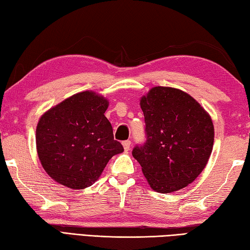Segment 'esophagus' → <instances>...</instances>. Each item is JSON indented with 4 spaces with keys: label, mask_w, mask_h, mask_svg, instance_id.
Wrapping results in <instances>:
<instances>
[{
    "label": "esophagus",
    "mask_w": 250,
    "mask_h": 250,
    "mask_svg": "<svg viewBox=\"0 0 250 250\" xmlns=\"http://www.w3.org/2000/svg\"><path fill=\"white\" fill-rule=\"evenodd\" d=\"M122 145H124L125 151H129L130 146H131V141L130 140H125V141H124V142H122Z\"/></svg>",
    "instance_id": "esophagus-1"
}]
</instances>
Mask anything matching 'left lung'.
Segmentation results:
<instances>
[{"instance_id":"1","label":"left lung","mask_w":250,"mask_h":250,"mask_svg":"<svg viewBox=\"0 0 250 250\" xmlns=\"http://www.w3.org/2000/svg\"><path fill=\"white\" fill-rule=\"evenodd\" d=\"M145 142L132 155L153 190L169 193L201 174L214 142L211 117L183 90L156 86L141 98Z\"/></svg>"}]
</instances>
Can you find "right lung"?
I'll return each mask as SVG.
<instances>
[{"instance_id": "right-lung-1", "label": "right lung", "mask_w": 250, "mask_h": 250, "mask_svg": "<svg viewBox=\"0 0 250 250\" xmlns=\"http://www.w3.org/2000/svg\"><path fill=\"white\" fill-rule=\"evenodd\" d=\"M107 99L82 92L48 110L38 122L36 144L43 169L71 189L92 186L110 158L124 152L105 117Z\"/></svg>"}]
</instances>
